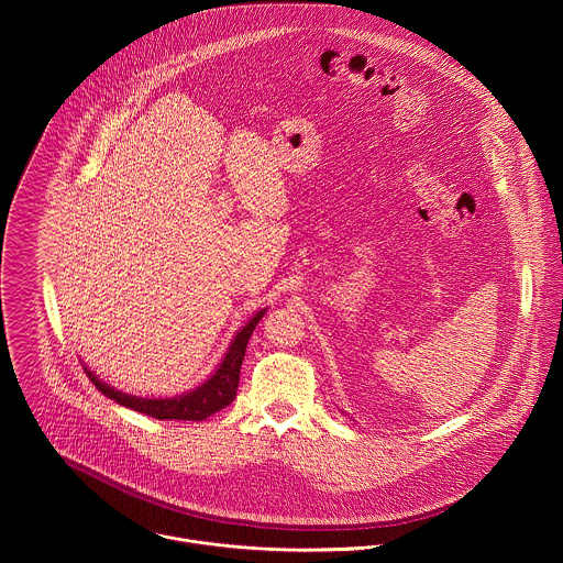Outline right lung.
<instances>
[{
  "mask_svg": "<svg viewBox=\"0 0 563 563\" xmlns=\"http://www.w3.org/2000/svg\"><path fill=\"white\" fill-rule=\"evenodd\" d=\"M263 316H265V309L258 311L250 320V323L238 332V336L233 339L224 361L220 363V367L216 369V374L207 383H202L194 391H187V394L176 396V398H137V396H129V394L118 391V389L109 387L107 383L98 380V376L91 374L89 369H85V372L89 374L93 385L104 396H109L111 400H115V404H120L124 408H131L135 412H142V415L159 419V421H202V419L220 412L222 408H227L231 400L235 398V389H238V380H240V365H243L250 336L254 334L258 320Z\"/></svg>",
  "mask_w": 563,
  "mask_h": 563,
  "instance_id": "right-lung-1",
  "label": "right lung"
}]
</instances>
